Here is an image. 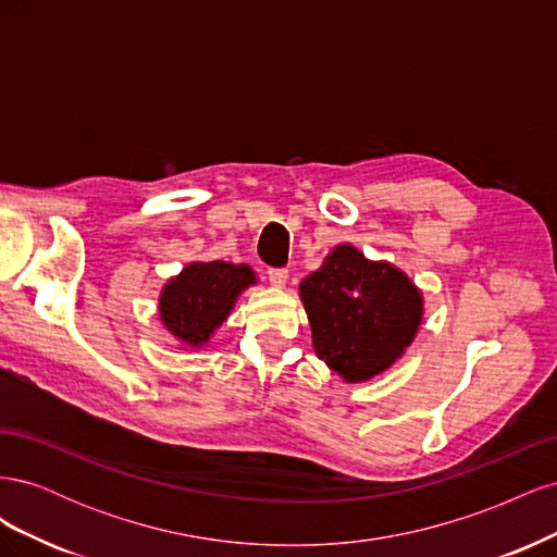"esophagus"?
Instances as JSON below:
<instances>
[{
    "label": "esophagus",
    "mask_w": 557,
    "mask_h": 557,
    "mask_svg": "<svg viewBox=\"0 0 557 557\" xmlns=\"http://www.w3.org/2000/svg\"><path fill=\"white\" fill-rule=\"evenodd\" d=\"M267 276H269V283L276 285V288H283L285 281H288V269H283V267H274V269H269Z\"/></svg>",
    "instance_id": "1"
}]
</instances>
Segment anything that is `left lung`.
I'll list each match as a JSON object with an SVG mask.
<instances>
[{"label":"left lung","instance_id":"obj_1","mask_svg":"<svg viewBox=\"0 0 557 557\" xmlns=\"http://www.w3.org/2000/svg\"><path fill=\"white\" fill-rule=\"evenodd\" d=\"M315 356L348 383L391 369L413 342L423 320V295L391 262L367 260L339 244L299 283Z\"/></svg>","mask_w":557,"mask_h":557}]
</instances>
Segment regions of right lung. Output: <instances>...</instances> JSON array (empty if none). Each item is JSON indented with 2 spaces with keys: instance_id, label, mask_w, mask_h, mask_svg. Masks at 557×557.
<instances>
[{
  "instance_id": "1",
  "label": "right lung",
  "mask_w": 557,
  "mask_h": 557,
  "mask_svg": "<svg viewBox=\"0 0 557 557\" xmlns=\"http://www.w3.org/2000/svg\"><path fill=\"white\" fill-rule=\"evenodd\" d=\"M256 283V272L248 264L223 260L190 262L162 288L160 320L174 339L197 350L209 344L211 334L227 320L237 297Z\"/></svg>"
}]
</instances>
